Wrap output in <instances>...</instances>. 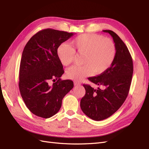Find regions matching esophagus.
Listing matches in <instances>:
<instances>
[{"label": "esophagus", "instance_id": "obj_1", "mask_svg": "<svg viewBox=\"0 0 149 149\" xmlns=\"http://www.w3.org/2000/svg\"><path fill=\"white\" fill-rule=\"evenodd\" d=\"M74 86H80L81 84L79 83H78V82H74Z\"/></svg>", "mask_w": 149, "mask_h": 149}]
</instances>
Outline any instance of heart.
Returning a JSON list of instances; mask_svg holds the SVG:
<instances>
[{"mask_svg": "<svg viewBox=\"0 0 149 149\" xmlns=\"http://www.w3.org/2000/svg\"><path fill=\"white\" fill-rule=\"evenodd\" d=\"M73 48L65 43L58 47L57 55L64 66H68L74 60L75 52L83 55L82 66H74L68 69V79L80 81L93 73L101 74L109 68L116 55L114 42L101 35L85 33L78 36L71 41Z\"/></svg>", "mask_w": 149, "mask_h": 149, "instance_id": "heart-1", "label": "heart"}]
</instances>
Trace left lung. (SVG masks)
Instances as JSON below:
<instances>
[{"label":"left lung","instance_id":"1","mask_svg":"<svg viewBox=\"0 0 149 149\" xmlns=\"http://www.w3.org/2000/svg\"><path fill=\"white\" fill-rule=\"evenodd\" d=\"M113 38L116 55L113 63L104 73L88 79L103 89L83 84L86 94L80 102L81 109L89 118L102 120L118 111L127 98L133 73V61L127 47L113 31L106 30Z\"/></svg>","mask_w":149,"mask_h":149}]
</instances>
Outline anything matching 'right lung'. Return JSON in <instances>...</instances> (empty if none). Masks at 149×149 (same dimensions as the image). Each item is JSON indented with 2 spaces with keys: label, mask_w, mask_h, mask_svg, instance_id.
I'll list each match as a JSON object with an SVG mask.
<instances>
[{
  "label": "right lung",
  "mask_w": 149,
  "mask_h": 149,
  "mask_svg": "<svg viewBox=\"0 0 149 149\" xmlns=\"http://www.w3.org/2000/svg\"><path fill=\"white\" fill-rule=\"evenodd\" d=\"M74 33L47 29L38 31L26 44L19 71V89L28 109L36 116L49 118L60 109L62 100L73 88L71 80H61L64 73L57 55L58 47ZM52 80L57 82L52 86Z\"/></svg>",
  "instance_id": "right-lung-1"
}]
</instances>
